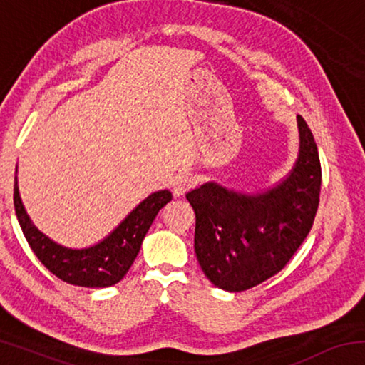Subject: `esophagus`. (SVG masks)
Segmentation results:
<instances>
[{
  "mask_svg": "<svg viewBox=\"0 0 365 365\" xmlns=\"http://www.w3.org/2000/svg\"><path fill=\"white\" fill-rule=\"evenodd\" d=\"M195 187V180L190 175H178L174 180V195L183 196L188 190Z\"/></svg>",
  "mask_w": 365,
  "mask_h": 365,
  "instance_id": "1",
  "label": "esophagus"
}]
</instances>
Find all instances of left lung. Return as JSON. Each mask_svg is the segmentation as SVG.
I'll return each mask as SVG.
<instances>
[{
  "instance_id": "8db88e82",
  "label": "left lung",
  "mask_w": 365,
  "mask_h": 365,
  "mask_svg": "<svg viewBox=\"0 0 365 365\" xmlns=\"http://www.w3.org/2000/svg\"><path fill=\"white\" fill-rule=\"evenodd\" d=\"M298 130V159L272 188L248 195L207 182L187 193L196 214L197 262L217 288L245 292L279 274L312 228L322 170L301 115Z\"/></svg>"
}]
</instances>
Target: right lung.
<instances>
[{"instance_id":"add662e5","label":"right lung","mask_w":365,"mask_h":365,"mask_svg":"<svg viewBox=\"0 0 365 365\" xmlns=\"http://www.w3.org/2000/svg\"><path fill=\"white\" fill-rule=\"evenodd\" d=\"M170 200L172 193L169 190L151 193L101 242L77 250L53 242L34 225L22 205L17 175L14 178L16 215L35 256L58 279L85 288L113 287L125 277L140 252L153 220Z\"/></svg>"}]
</instances>
